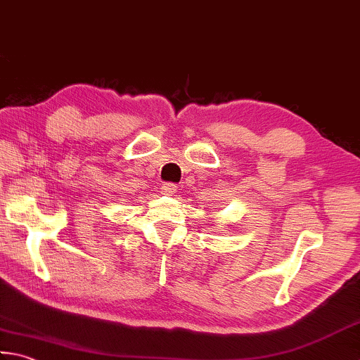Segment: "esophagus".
Segmentation results:
<instances>
[{
    "mask_svg": "<svg viewBox=\"0 0 360 360\" xmlns=\"http://www.w3.org/2000/svg\"><path fill=\"white\" fill-rule=\"evenodd\" d=\"M161 193L166 195H172L177 193V185H175V183H165V185L161 186Z\"/></svg>",
    "mask_w": 360,
    "mask_h": 360,
    "instance_id": "obj_1",
    "label": "esophagus"
}]
</instances>
